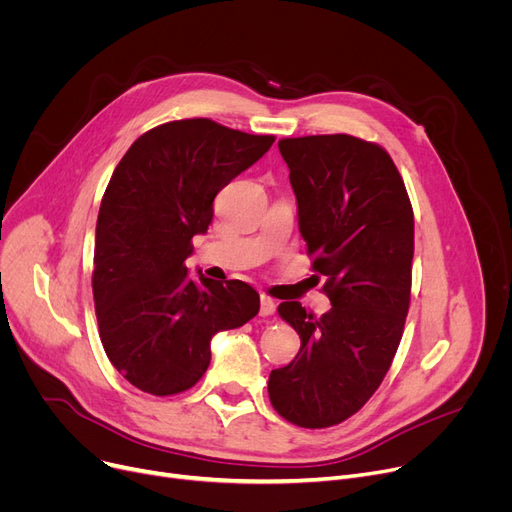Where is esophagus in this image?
Wrapping results in <instances>:
<instances>
[{
  "label": "esophagus",
  "instance_id": "esophagus-1",
  "mask_svg": "<svg viewBox=\"0 0 512 512\" xmlns=\"http://www.w3.org/2000/svg\"><path fill=\"white\" fill-rule=\"evenodd\" d=\"M261 307H259V315L261 317H270V315H274V311H276V303L270 299V297H265V294H261Z\"/></svg>",
  "mask_w": 512,
  "mask_h": 512
}]
</instances>
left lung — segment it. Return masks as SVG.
I'll list each match as a JSON object with an SVG mask.
<instances>
[{
	"mask_svg": "<svg viewBox=\"0 0 512 512\" xmlns=\"http://www.w3.org/2000/svg\"><path fill=\"white\" fill-rule=\"evenodd\" d=\"M299 228L332 309L278 307L301 351L267 382L286 421L319 429L355 415L380 388L405 330L415 251L413 207L384 147L351 134L282 139Z\"/></svg>",
	"mask_w": 512,
	"mask_h": 512,
	"instance_id": "left-lung-1",
	"label": "left lung"
}]
</instances>
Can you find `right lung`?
<instances>
[{"label": "right lung", "mask_w": 512, "mask_h": 512, "mask_svg": "<svg viewBox=\"0 0 512 512\" xmlns=\"http://www.w3.org/2000/svg\"><path fill=\"white\" fill-rule=\"evenodd\" d=\"M274 141L209 118L174 120L141 134L116 166L97 218L93 299L105 355L134 388H193L211 338L257 315L249 284L193 280L184 261L211 224L215 195Z\"/></svg>", "instance_id": "right-lung-1"}]
</instances>
